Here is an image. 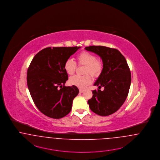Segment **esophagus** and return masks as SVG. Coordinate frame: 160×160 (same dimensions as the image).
<instances>
[{
    "label": "esophagus",
    "instance_id": "esophagus-1",
    "mask_svg": "<svg viewBox=\"0 0 160 160\" xmlns=\"http://www.w3.org/2000/svg\"><path fill=\"white\" fill-rule=\"evenodd\" d=\"M79 90V92H80V93H82L83 91H84V90H83V89H81V88H80Z\"/></svg>",
    "mask_w": 160,
    "mask_h": 160
}]
</instances>
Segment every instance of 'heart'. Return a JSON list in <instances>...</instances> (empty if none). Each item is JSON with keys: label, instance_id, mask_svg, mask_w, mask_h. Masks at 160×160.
Segmentation results:
<instances>
[{"label": "heart", "instance_id": "1", "mask_svg": "<svg viewBox=\"0 0 160 160\" xmlns=\"http://www.w3.org/2000/svg\"><path fill=\"white\" fill-rule=\"evenodd\" d=\"M77 59L79 64L85 66L83 73L87 75L83 76L75 75L71 77L69 82L71 85L83 88L90 84L92 81L91 77L88 73L94 78H98L103 70V64L101 60L96 59V57L94 54L87 51L79 54L77 56ZM64 69L68 75H72L77 69V63L72 59H68L64 62Z\"/></svg>", "mask_w": 160, "mask_h": 160}]
</instances>
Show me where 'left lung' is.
Wrapping results in <instances>:
<instances>
[{
    "mask_svg": "<svg viewBox=\"0 0 160 160\" xmlns=\"http://www.w3.org/2000/svg\"><path fill=\"white\" fill-rule=\"evenodd\" d=\"M85 49L100 56L103 64L92 97L88 103L91 110L100 116L117 111L124 103L131 84V73L125 57L118 49L103 46H90ZM103 87L104 90L99 89Z\"/></svg>",
    "mask_w": 160,
    "mask_h": 160,
    "instance_id": "8db88e82",
    "label": "left lung"
}]
</instances>
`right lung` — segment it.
Instances as JSON below:
<instances>
[{"instance_id": "obj_1", "label": "right lung", "mask_w": 160, "mask_h": 160, "mask_svg": "<svg viewBox=\"0 0 160 160\" xmlns=\"http://www.w3.org/2000/svg\"><path fill=\"white\" fill-rule=\"evenodd\" d=\"M80 48L43 49L30 64L27 73L28 90L38 109L49 118L59 119L67 115L79 93L76 86L64 85L68 75L64 64Z\"/></svg>"}]
</instances>
